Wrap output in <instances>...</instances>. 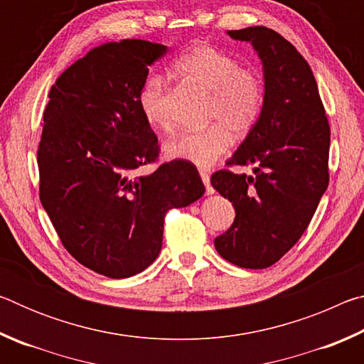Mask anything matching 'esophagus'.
<instances>
[{"mask_svg":"<svg viewBox=\"0 0 364 364\" xmlns=\"http://www.w3.org/2000/svg\"><path fill=\"white\" fill-rule=\"evenodd\" d=\"M200 178H202V183L205 184L207 194H213V188L210 186V175H208L207 171H200Z\"/></svg>","mask_w":364,"mask_h":364,"instance_id":"esophagus-1","label":"esophagus"}]
</instances>
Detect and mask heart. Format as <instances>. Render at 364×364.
I'll return each mask as SVG.
<instances>
[{"instance_id":"b5f03b06","label":"heart","mask_w":364,"mask_h":364,"mask_svg":"<svg viewBox=\"0 0 364 364\" xmlns=\"http://www.w3.org/2000/svg\"><path fill=\"white\" fill-rule=\"evenodd\" d=\"M171 69L176 75L210 93L207 122L210 127L184 132L170 139L165 151L168 157L184 160L199 168H208L230 149L231 133L242 138L260 120L264 88L255 72L242 69L237 59L210 45H194L178 56ZM165 78L146 77L138 93V107L146 123L157 130L168 128L164 109Z\"/></svg>"}]
</instances>
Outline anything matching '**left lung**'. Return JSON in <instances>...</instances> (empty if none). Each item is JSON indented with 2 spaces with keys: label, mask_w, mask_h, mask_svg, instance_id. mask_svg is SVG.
Listing matches in <instances>:
<instances>
[{
  "label": "left lung",
  "mask_w": 364,
  "mask_h": 364,
  "mask_svg": "<svg viewBox=\"0 0 364 364\" xmlns=\"http://www.w3.org/2000/svg\"><path fill=\"white\" fill-rule=\"evenodd\" d=\"M228 35L252 43L262 59L264 104L254 130L226 162L254 165V176L230 170L212 175L213 189L236 210L215 249L232 264L262 269L294 247L328 189L331 128L310 65L284 36L262 26Z\"/></svg>",
  "instance_id": "1"
}]
</instances>
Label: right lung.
I'll return each instance as SVG.
<instances>
[{"mask_svg": "<svg viewBox=\"0 0 364 364\" xmlns=\"http://www.w3.org/2000/svg\"><path fill=\"white\" fill-rule=\"evenodd\" d=\"M165 53L167 46L144 40L93 48L51 86L43 114L41 204L67 252L112 279L149 267L162 249L165 213L205 193L184 160L136 175L159 157L138 93Z\"/></svg>", "mask_w": 364, "mask_h": 364, "instance_id": "obj_1", "label": "right lung"}]
</instances>
